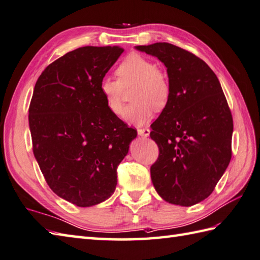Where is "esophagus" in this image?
<instances>
[{"label": "esophagus", "instance_id": "esophagus-1", "mask_svg": "<svg viewBox=\"0 0 260 260\" xmlns=\"http://www.w3.org/2000/svg\"><path fill=\"white\" fill-rule=\"evenodd\" d=\"M150 128H139L137 129V133H139V135L141 136H149L150 135Z\"/></svg>", "mask_w": 260, "mask_h": 260}]
</instances>
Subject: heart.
I'll use <instances>...</instances> for the list:
<instances>
[{"mask_svg": "<svg viewBox=\"0 0 260 260\" xmlns=\"http://www.w3.org/2000/svg\"><path fill=\"white\" fill-rule=\"evenodd\" d=\"M117 80L101 79L99 91L111 114L120 117L124 111V89L133 88V104L125 110V118L131 124L143 125L152 118L155 110L165 109L170 100L171 86L167 75L157 70L151 59L140 54H129L116 69Z\"/></svg>", "mask_w": 260, "mask_h": 260, "instance_id": "b5f03b06", "label": "heart"}]
</instances>
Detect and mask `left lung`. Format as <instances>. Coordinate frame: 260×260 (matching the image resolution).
Wrapping results in <instances>:
<instances>
[{"instance_id":"8db88e82","label":"left lung","mask_w":260,"mask_h":260,"mask_svg":"<svg viewBox=\"0 0 260 260\" xmlns=\"http://www.w3.org/2000/svg\"><path fill=\"white\" fill-rule=\"evenodd\" d=\"M166 65L170 100L153 124L159 147L151 166L155 190L171 204L210 196L230 164L233 119L220 81L204 60L169 43L136 46Z\"/></svg>"}]
</instances>
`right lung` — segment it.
<instances>
[{
	"label": "right lung",
	"mask_w": 260,
	"mask_h": 260,
	"mask_svg": "<svg viewBox=\"0 0 260 260\" xmlns=\"http://www.w3.org/2000/svg\"><path fill=\"white\" fill-rule=\"evenodd\" d=\"M124 49L85 46L46 68L29 106L32 151L56 195L80 207L114 194L137 132L106 107L99 83Z\"/></svg>",
	"instance_id": "1"
}]
</instances>
